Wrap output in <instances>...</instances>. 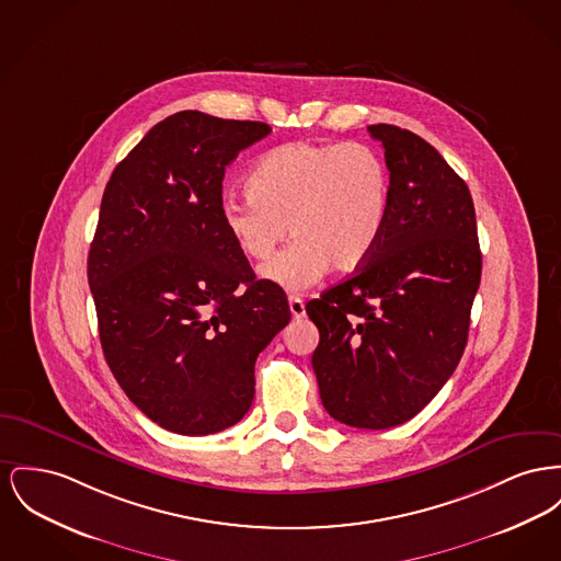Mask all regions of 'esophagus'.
<instances>
[{"label":"esophagus","instance_id":"34e87169","mask_svg":"<svg viewBox=\"0 0 561 561\" xmlns=\"http://www.w3.org/2000/svg\"><path fill=\"white\" fill-rule=\"evenodd\" d=\"M288 305H290V313H293L295 320H300V318L305 316V302H302V298L288 297Z\"/></svg>","mask_w":561,"mask_h":561}]
</instances>
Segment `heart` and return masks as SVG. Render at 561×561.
Here are the masks:
<instances>
[{
  "mask_svg": "<svg viewBox=\"0 0 561 561\" xmlns=\"http://www.w3.org/2000/svg\"><path fill=\"white\" fill-rule=\"evenodd\" d=\"M248 197L220 201L222 227L239 252L268 261L266 279L300 290L329 268L352 273L375 252L390 211V171L366 144L293 141L268 150L248 175Z\"/></svg>",
  "mask_w": 561,
  "mask_h": 561,
  "instance_id": "obj_1",
  "label": "heart"
}]
</instances>
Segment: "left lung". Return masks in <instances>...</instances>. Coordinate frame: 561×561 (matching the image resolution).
Segmentation results:
<instances>
[{
	"instance_id": "obj_1",
	"label": "left lung",
	"mask_w": 561,
	"mask_h": 561,
	"mask_svg": "<svg viewBox=\"0 0 561 561\" xmlns=\"http://www.w3.org/2000/svg\"><path fill=\"white\" fill-rule=\"evenodd\" d=\"M386 150L390 211L370 259L307 302L320 330L311 356L320 398L347 426L415 417L460 363L481 282L470 191L415 133L370 125Z\"/></svg>"
}]
</instances>
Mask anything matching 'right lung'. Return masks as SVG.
<instances>
[{
	"mask_svg": "<svg viewBox=\"0 0 561 561\" xmlns=\"http://www.w3.org/2000/svg\"><path fill=\"white\" fill-rule=\"evenodd\" d=\"M271 127L184 110L112 171L89 252L101 347L133 404L203 436L254 400V364L290 322L284 290L256 279L222 227L225 169Z\"/></svg>",
	"mask_w": 561,
	"mask_h": 561,
	"instance_id": "add662e5",
	"label": "right lung"
}]
</instances>
